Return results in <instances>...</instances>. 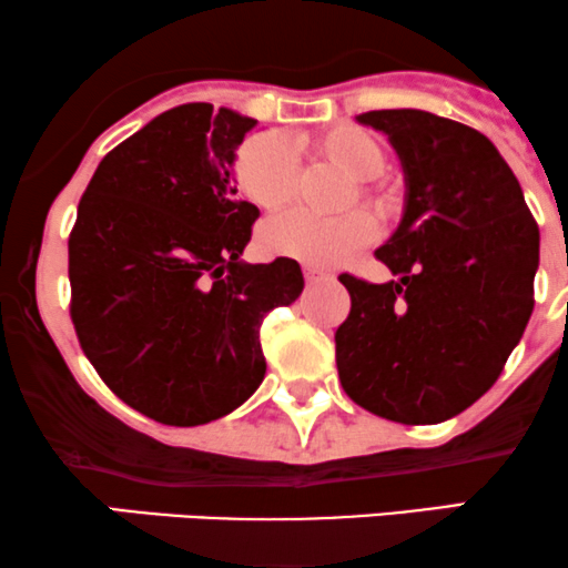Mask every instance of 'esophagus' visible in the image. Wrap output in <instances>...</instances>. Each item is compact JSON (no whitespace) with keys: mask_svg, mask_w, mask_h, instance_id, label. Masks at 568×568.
I'll list each match as a JSON object with an SVG mask.
<instances>
[{"mask_svg":"<svg viewBox=\"0 0 568 568\" xmlns=\"http://www.w3.org/2000/svg\"><path fill=\"white\" fill-rule=\"evenodd\" d=\"M303 273H305V282H308V284L329 282V278H333V273H329V271H322V267H314V265H305V267H303Z\"/></svg>","mask_w":568,"mask_h":568,"instance_id":"1","label":"esophagus"}]
</instances>
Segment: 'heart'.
Here are the masks:
<instances>
[{"instance_id":"b5f03b06","label":"heart","mask_w":568,"mask_h":568,"mask_svg":"<svg viewBox=\"0 0 568 568\" xmlns=\"http://www.w3.org/2000/svg\"><path fill=\"white\" fill-rule=\"evenodd\" d=\"M292 144L346 171L352 180H356V199H365L375 212H388L386 195L367 182L378 176L386 163L384 146L373 133L354 129V125H337V129L322 131L316 136H297ZM233 180L246 201L265 212H276L286 206L295 193V152L276 133H254L235 150ZM373 235V216L359 209L337 216H316L295 209V212L278 214L265 222L260 231V246L273 257L324 267L341 263L348 254L367 246Z\"/></svg>"}]
</instances>
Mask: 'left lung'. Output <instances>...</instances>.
<instances>
[{"label": "left lung", "instance_id": "obj_1", "mask_svg": "<svg viewBox=\"0 0 568 568\" xmlns=\"http://www.w3.org/2000/svg\"><path fill=\"white\" fill-rule=\"evenodd\" d=\"M405 171V212L375 257L394 273H343L352 311L335 333L348 397L399 424H439L505 369L534 311L539 227L488 136L424 110H375Z\"/></svg>", "mask_w": 568, "mask_h": 568}]
</instances>
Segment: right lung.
Masks as SVG:
<instances>
[{
  "instance_id": "1",
  "label": "right lung",
  "mask_w": 568,
  "mask_h": 568,
  "mask_svg": "<svg viewBox=\"0 0 568 568\" xmlns=\"http://www.w3.org/2000/svg\"><path fill=\"white\" fill-rule=\"evenodd\" d=\"M257 120L182 104L106 152L69 235L80 346L133 410L169 426L227 416L265 378L260 324L303 292L295 260H241L257 206L233 158Z\"/></svg>"
}]
</instances>
